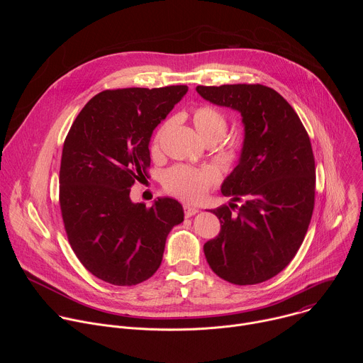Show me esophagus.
<instances>
[{"label": "esophagus", "mask_w": 363, "mask_h": 363, "mask_svg": "<svg viewBox=\"0 0 363 363\" xmlns=\"http://www.w3.org/2000/svg\"><path fill=\"white\" fill-rule=\"evenodd\" d=\"M198 213V210L195 208V206H191V205H184V214L185 217H192Z\"/></svg>", "instance_id": "obj_1"}]
</instances>
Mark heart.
<instances>
[{"label":"heart","mask_w":363,"mask_h":363,"mask_svg":"<svg viewBox=\"0 0 363 363\" xmlns=\"http://www.w3.org/2000/svg\"><path fill=\"white\" fill-rule=\"evenodd\" d=\"M191 121L195 130L205 143H220L221 150L227 160H235L244 149L245 135L242 130L235 129L228 133V119L227 115L211 105H199L191 111ZM171 121L164 122L158 130L155 132L150 150L158 153L161 140ZM220 182V174L210 167L205 168H191L186 165H175L168 169L164 175V188L168 194L186 201L199 202L206 194Z\"/></svg>","instance_id":"1"}]
</instances>
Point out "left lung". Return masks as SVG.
I'll use <instances>...</instances> for the list:
<instances>
[{
  "mask_svg": "<svg viewBox=\"0 0 363 363\" xmlns=\"http://www.w3.org/2000/svg\"><path fill=\"white\" fill-rule=\"evenodd\" d=\"M196 91L238 111L245 129L240 162L221 186L225 196L242 205L231 202L211 210L221 230L203 244L205 258L228 283H263L289 266L312 220V143L294 109L272 87L242 83L198 86Z\"/></svg>",
  "mask_w": 363,
  "mask_h": 363,
  "instance_id": "obj_1",
  "label": "left lung"
}]
</instances>
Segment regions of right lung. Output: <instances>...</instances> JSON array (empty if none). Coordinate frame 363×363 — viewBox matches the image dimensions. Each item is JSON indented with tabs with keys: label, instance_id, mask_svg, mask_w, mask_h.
Instances as JSON below:
<instances>
[{
	"label": "right lung",
	"instance_id": "right-lung-1",
	"mask_svg": "<svg viewBox=\"0 0 363 363\" xmlns=\"http://www.w3.org/2000/svg\"><path fill=\"white\" fill-rule=\"evenodd\" d=\"M185 84L103 90L73 122L62 153L60 210L80 263L113 286H135L161 266L165 241L184 221L182 205L133 203L130 186L149 178L153 129L185 96Z\"/></svg>",
	"mask_w": 363,
	"mask_h": 363
}]
</instances>
